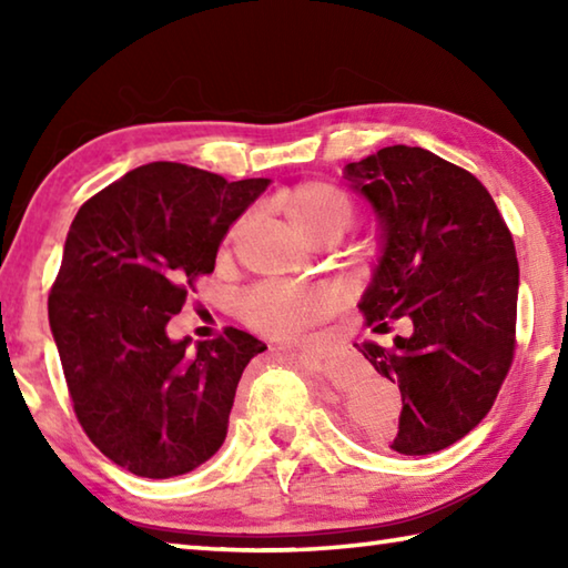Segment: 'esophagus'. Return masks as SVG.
<instances>
[{
  "label": "esophagus",
  "instance_id": "34e87169",
  "mask_svg": "<svg viewBox=\"0 0 568 568\" xmlns=\"http://www.w3.org/2000/svg\"><path fill=\"white\" fill-rule=\"evenodd\" d=\"M297 361H305V363H323V353H318V351H311V348H305V351H295L293 353Z\"/></svg>",
  "mask_w": 568,
  "mask_h": 568
}]
</instances>
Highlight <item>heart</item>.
Listing matches in <instances>:
<instances>
[{"label": "heart", "mask_w": 568, "mask_h": 568, "mask_svg": "<svg viewBox=\"0 0 568 568\" xmlns=\"http://www.w3.org/2000/svg\"><path fill=\"white\" fill-rule=\"evenodd\" d=\"M281 205L285 215L301 233L313 240L323 233L341 235L353 223L355 205L351 195L331 182H303L287 190ZM247 217L237 220L227 240H233ZM333 295L325 287L293 285V283H261L247 291L240 301V313L255 331L273 338H297L315 323L328 318L333 311Z\"/></svg>", "instance_id": "obj_1"}]
</instances>
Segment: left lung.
Returning a JSON list of instances; mask_svg holds the SVG:
<instances>
[{
    "instance_id": "8db88e82",
    "label": "left lung",
    "mask_w": 568,
    "mask_h": 568,
    "mask_svg": "<svg viewBox=\"0 0 568 568\" xmlns=\"http://www.w3.org/2000/svg\"><path fill=\"white\" fill-rule=\"evenodd\" d=\"M376 207L383 257L361 301L376 331L410 318L408 338L358 351L398 383L403 410L390 448L444 450L474 430L516 353L518 261L491 192L468 170L423 148L393 145L345 165Z\"/></svg>"
}]
</instances>
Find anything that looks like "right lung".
I'll use <instances>...</instances> for the list:
<instances>
[{
  "instance_id": "1",
  "label": "right lung",
  "mask_w": 568,
  "mask_h": 568,
  "mask_svg": "<svg viewBox=\"0 0 568 568\" xmlns=\"http://www.w3.org/2000/svg\"><path fill=\"white\" fill-rule=\"evenodd\" d=\"M267 182L150 162L77 210L50 328L77 420L134 476H182L223 446L240 376L265 343L225 328L190 351L168 323Z\"/></svg>"
}]
</instances>
